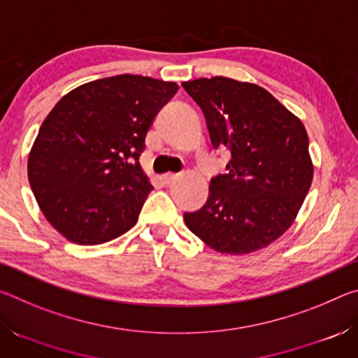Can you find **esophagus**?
Listing matches in <instances>:
<instances>
[{"label": "esophagus", "mask_w": 358, "mask_h": 358, "mask_svg": "<svg viewBox=\"0 0 358 358\" xmlns=\"http://www.w3.org/2000/svg\"><path fill=\"white\" fill-rule=\"evenodd\" d=\"M177 178H178L177 173H166L161 177V183L164 186H169V185H172Z\"/></svg>", "instance_id": "obj_1"}]
</instances>
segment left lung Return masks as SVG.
<instances>
[{
  "label": "left lung",
  "mask_w": 358,
  "mask_h": 358,
  "mask_svg": "<svg viewBox=\"0 0 358 358\" xmlns=\"http://www.w3.org/2000/svg\"><path fill=\"white\" fill-rule=\"evenodd\" d=\"M183 88L202 108L213 148H229L226 173L210 181L187 229L222 254H250L292 226L313 183L310 142L299 117L256 83L197 78Z\"/></svg>",
  "instance_id": "8db88e82"
}]
</instances>
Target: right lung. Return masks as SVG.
<instances>
[{"label":"right lung","mask_w":358,"mask_h":358,"mask_svg":"<svg viewBox=\"0 0 358 358\" xmlns=\"http://www.w3.org/2000/svg\"><path fill=\"white\" fill-rule=\"evenodd\" d=\"M178 92L175 82L115 76L64 94L41 124L28 180L45 220L77 245H101L137 222L153 189L142 171L145 137Z\"/></svg>","instance_id":"add662e5"}]
</instances>
